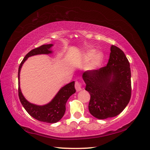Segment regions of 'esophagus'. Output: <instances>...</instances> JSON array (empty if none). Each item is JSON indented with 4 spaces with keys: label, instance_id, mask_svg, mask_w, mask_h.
Wrapping results in <instances>:
<instances>
[{
    "label": "esophagus",
    "instance_id": "1",
    "mask_svg": "<svg viewBox=\"0 0 150 150\" xmlns=\"http://www.w3.org/2000/svg\"><path fill=\"white\" fill-rule=\"evenodd\" d=\"M75 89H76V90H77V91H79L82 90V84L79 81H75Z\"/></svg>",
    "mask_w": 150,
    "mask_h": 150
}]
</instances>
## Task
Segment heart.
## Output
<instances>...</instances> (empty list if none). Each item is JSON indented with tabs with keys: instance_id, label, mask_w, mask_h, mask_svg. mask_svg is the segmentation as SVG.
Segmentation results:
<instances>
[{
	"instance_id": "1",
	"label": "heart",
	"mask_w": 150,
	"mask_h": 150,
	"mask_svg": "<svg viewBox=\"0 0 150 150\" xmlns=\"http://www.w3.org/2000/svg\"><path fill=\"white\" fill-rule=\"evenodd\" d=\"M91 59L86 66V69L88 71L96 69L99 67L104 59L103 53L100 52H95L93 50H88L86 52L82 57V61L83 62H87L89 59Z\"/></svg>"
}]
</instances>
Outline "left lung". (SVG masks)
<instances>
[{
	"label": "left lung",
	"instance_id": "1",
	"mask_svg": "<svg viewBox=\"0 0 150 150\" xmlns=\"http://www.w3.org/2000/svg\"><path fill=\"white\" fill-rule=\"evenodd\" d=\"M107 65L84 72L85 90L90 94V113L98 119L120 114L129 103L132 93L131 70L125 54L119 47L111 46Z\"/></svg>",
	"mask_w": 150,
	"mask_h": 150
}]
</instances>
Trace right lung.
<instances>
[{"instance_id":"1","label":"right lung","mask_w":150,"mask_h":150,"mask_svg":"<svg viewBox=\"0 0 150 150\" xmlns=\"http://www.w3.org/2000/svg\"><path fill=\"white\" fill-rule=\"evenodd\" d=\"M52 44H44L35 48L28 53L22 60L18 68V97L24 109L30 115L38 120L47 123H55L59 121L64 116L66 111V104L69 97L75 93V82L73 81L65 85L59 91L52 101L43 106H39L28 102L22 95L20 88V72L24 62L28 57L40 55V54H50L52 53L50 50Z\"/></svg>"}]
</instances>
